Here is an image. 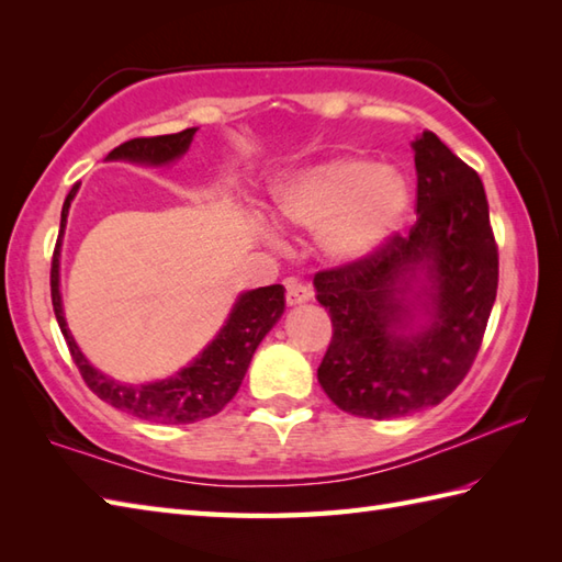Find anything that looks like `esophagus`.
I'll return each mask as SVG.
<instances>
[{
  "label": "esophagus",
  "instance_id": "34e87169",
  "mask_svg": "<svg viewBox=\"0 0 562 562\" xmlns=\"http://www.w3.org/2000/svg\"><path fill=\"white\" fill-rule=\"evenodd\" d=\"M284 300H288L290 306H296V304H306L308 300H312V290L306 288V284H302L300 280H284Z\"/></svg>",
  "mask_w": 562,
  "mask_h": 562
}]
</instances>
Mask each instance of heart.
I'll return each instance as SVG.
<instances>
[{
  "label": "heart",
  "instance_id": "obj_1",
  "mask_svg": "<svg viewBox=\"0 0 562 562\" xmlns=\"http://www.w3.org/2000/svg\"><path fill=\"white\" fill-rule=\"evenodd\" d=\"M411 188L393 166L338 154L290 173L272 188L278 222L318 229V246L336 262H357L405 220Z\"/></svg>",
  "mask_w": 562,
  "mask_h": 562
}]
</instances>
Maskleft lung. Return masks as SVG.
Listing matches in <instances>:
<instances>
[{"instance_id": "obj_1", "label": "left lung", "mask_w": 562, "mask_h": 562, "mask_svg": "<svg viewBox=\"0 0 562 562\" xmlns=\"http://www.w3.org/2000/svg\"><path fill=\"white\" fill-rule=\"evenodd\" d=\"M413 149L411 234L314 278L333 324L318 384L340 411L372 420L432 408L461 384L497 294V244L479 173L429 130Z\"/></svg>"}]
</instances>
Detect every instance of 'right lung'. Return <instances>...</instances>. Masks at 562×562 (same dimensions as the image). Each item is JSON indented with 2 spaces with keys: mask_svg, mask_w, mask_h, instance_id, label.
Masks as SVG:
<instances>
[{
  "mask_svg": "<svg viewBox=\"0 0 562 562\" xmlns=\"http://www.w3.org/2000/svg\"><path fill=\"white\" fill-rule=\"evenodd\" d=\"M198 127H188L176 135L135 137L123 142L121 147H115L105 159L151 166L169 164L183 157ZM77 190L79 183L71 186L63 205V220H59V234L50 268V296L59 330H63L67 340L71 360L79 367L83 384L97 393L101 401L111 403L117 411L139 417V420L159 425H188L217 415L236 396L250 364V357H254L260 340L268 336V330L282 316L284 288L282 284H270V288H258L238 296L229 318H226V324L217 333V338L186 369H181V372H176L169 379L151 381V384H121V381L101 374L99 369L89 364L87 357L81 355L79 345L71 338L63 314V296H59V244H63L67 212Z\"/></svg>",
  "mask_w": 562,
  "mask_h": 562,
  "instance_id": "1",
  "label": "right lung"
}]
</instances>
